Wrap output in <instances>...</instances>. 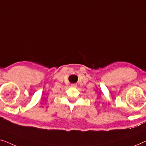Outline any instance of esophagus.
Returning a JSON list of instances; mask_svg holds the SVG:
<instances>
[{"instance_id":"esophagus-1","label":"esophagus","mask_w":146,"mask_h":146,"mask_svg":"<svg viewBox=\"0 0 146 146\" xmlns=\"http://www.w3.org/2000/svg\"><path fill=\"white\" fill-rule=\"evenodd\" d=\"M71 86H72V87H75L76 86H77V85H76V84H72V85H71Z\"/></svg>"}]
</instances>
